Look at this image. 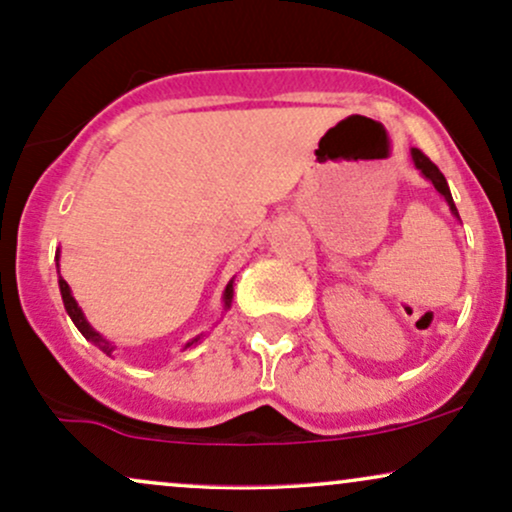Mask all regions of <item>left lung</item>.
<instances>
[{
    "label": "left lung",
    "instance_id": "1",
    "mask_svg": "<svg viewBox=\"0 0 512 512\" xmlns=\"http://www.w3.org/2000/svg\"><path fill=\"white\" fill-rule=\"evenodd\" d=\"M411 161H414L416 170H419V173L424 175V178H426L428 182H431L433 187H436V190L440 192V197H443L445 202H448V207H450V211H452V216H455V219H460V214H457L455 202H452V195H450L448 180H445V175L440 173L436 163H433L431 158H428V156L424 154V151H419V149H411Z\"/></svg>",
    "mask_w": 512,
    "mask_h": 512
}]
</instances>
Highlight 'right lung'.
Listing matches in <instances>:
<instances>
[{
    "instance_id": "right-lung-1",
    "label": "right lung",
    "mask_w": 512,
    "mask_h": 512,
    "mask_svg": "<svg viewBox=\"0 0 512 512\" xmlns=\"http://www.w3.org/2000/svg\"><path fill=\"white\" fill-rule=\"evenodd\" d=\"M57 274H60V250H57ZM60 293H62L64 310H67V315L72 317V322L76 325V330H79L81 334H84V337L88 339V342L96 344L98 349L103 351V354H108V356L113 354V351H115V344H113V342H108V339H105L101 332L93 330L91 322L86 320L84 310L79 308V303H76V298L72 296V289H69V284H67V281L62 279V276H60ZM231 303H233V279L228 281V284H226V291H223V310L231 308ZM199 342H202V334H197V337H192L190 342H187L185 346H182V349H190V346H195V344H199Z\"/></svg>"
}]
</instances>
